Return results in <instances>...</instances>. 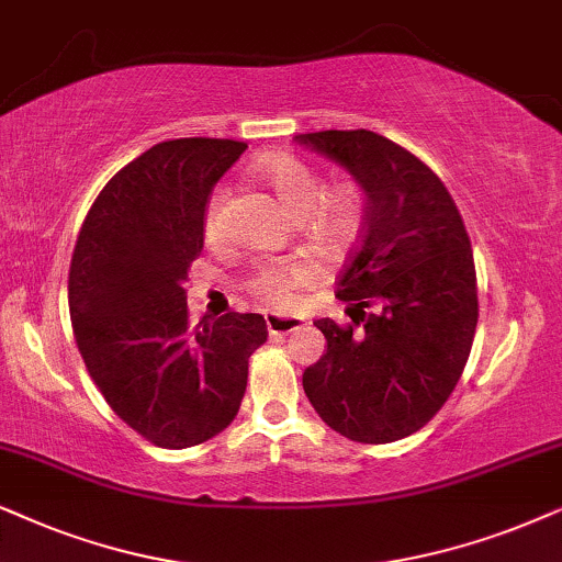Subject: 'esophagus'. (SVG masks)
Here are the masks:
<instances>
[{
  "label": "esophagus",
  "instance_id": "obj_1",
  "mask_svg": "<svg viewBox=\"0 0 562 562\" xmlns=\"http://www.w3.org/2000/svg\"><path fill=\"white\" fill-rule=\"evenodd\" d=\"M265 321H267V331H269V336H285V334L295 331V328L303 326L301 318L274 316V313H269V316H267Z\"/></svg>",
  "mask_w": 562,
  "mask_h": 562
}]
</instances>
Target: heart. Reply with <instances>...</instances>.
<instances>
[{
	"instance_id": "obj_1",
	"label": "heart",
	"mask_w": 562,
	"mask_h": 562,
	"mask_svg": "<svg viewBox=\"0 0 562 562\" xmlns=\"http://www.w3.org/2000/svg\"><path fill=\"white\" fill-rule=\"evenodd\" d=\"M257 175L265 179L282 207L303 218V236L321 257L339 259L359 238L364 223V190L355 179H341L324 187V179L308 161L295 154H267L257 161ZM226 190L215 187L203 211L205 241H221ZM316 272L303 261L265 265L249 277L246 288L269 308H290L297 290L311 288Z\"/></svg>"
}]
</instances>
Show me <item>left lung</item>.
I'll return each instance as SVG.
<instances>
[{"mask_svg":"<svg viewBox=\"0 0 562 562\" xmlns=\"http://www.w3.org/2000/svg\"><path fill=\"white\" fill-rule=\"evenodd\" d=\"M297 140L347 167L368 194L336 277L351 324L316 321L326 355L303 372V391L341 437L395 442L431 422L465 370L477 326L470 236L442 179L391 138L357 128Z\"/></svg>","mask_w":562,"mask_h":562,"instance_id":"8db88e82","label":"left lung"}]
</instances>
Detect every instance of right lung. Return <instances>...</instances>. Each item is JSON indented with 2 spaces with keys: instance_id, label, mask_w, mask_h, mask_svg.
I'll return each instance as SVG.
<instances>
[{
  "instance_id": "1",
  "label": "right lung",
  "mask_w": 562,
  "mask_h": 562,
  "mask_svg": "<svg viewBox=\"0 0 562 562\" xmlns=\"http://www.w3.org/2000/svg\"><path fill=\"white\" fill-rule=\"evenodd\" d=\"M244 151L231 138L151 146L102 187L74 246L69 311L89 378L164 450L203 445L234 422L249 357L267 341L259 313L192 328L187 311L207 194Z\"/></svg>"
}]
</instances>
